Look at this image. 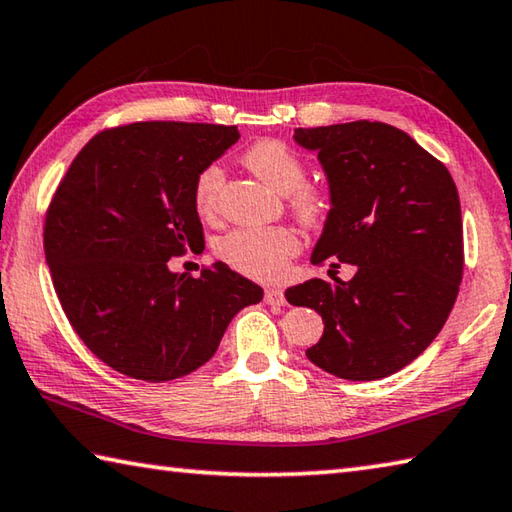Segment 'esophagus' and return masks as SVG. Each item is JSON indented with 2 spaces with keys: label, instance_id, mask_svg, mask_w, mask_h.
<instances>
[{
  "label": "esophagus",
  "instance_id": "34e87169",
  "mask_svg": "<svg viewBox=\"0 0 512 512\" xmlns=\"http://www.w3.org/2000/svg\"><path fill=\"white\" fill-rule=\"evenodd\" d=\"M264 302L271 304V306H284L286 304L284 291H280V288H266V291H264Z\"/></svg>",
  "mask_w": 512,
  "mask_h": 512
}]
</instances>
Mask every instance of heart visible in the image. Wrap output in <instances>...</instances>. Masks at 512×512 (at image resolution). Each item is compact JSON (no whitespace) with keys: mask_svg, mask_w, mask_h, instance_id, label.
<instances>
[{"mask_svg":"<svg viewBox=\"0 0 512 512\" xmlns=\"http://www.w3.org/2000/svg\"><path fill=\"white\" fill-rule=\"evenodd\" d=\"M244 163L268 188L288 194L291 210L302 224H320L329 208V197L320 185L306 181V163L291 145L275 138H264L244 152ZM224 185V170L219 163L201 167L192 185V201L201 217L217 210L219 192ZM300 239L286 226H244L230 230L219 239L217 255L241 275L262 282H277L286 275L288 259L297 255Z\"/></svg>","mask_w":512,"mask_h":512,"instance_id":"b5f03b06","label":"heart"}]
</instances>
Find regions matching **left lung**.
<instances>
[{"instance_id":"8db88e82","label":"left lung","mask_w":512,"mask_h":512,"mask_svg":"<svg viewBox=\"0 0 512 512\" xmlns=\"http://www.w3.org/2000/svg\"><path fill=\"white\" fill-rule=\"evenodd\" d=\"M318 154L331 210L311 253L356 266L338 277L286 288L293 306L322 315L324 333L306 358L345 380L396 374L430 347L454 306L463 275L459 192L441 161L385 123L295 129Z\"/></svg>"}]
</instances>
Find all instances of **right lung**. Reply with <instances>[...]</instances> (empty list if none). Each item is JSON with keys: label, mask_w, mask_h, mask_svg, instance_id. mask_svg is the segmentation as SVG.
Returning a JSON list of instances; mask_svg holds the SVG:
<instances>
[{"label": "right lung", "mask_w": 512, "mask_h": 512, "mask_svg": "<svg viewBox=\"0 0 512 512\" xmlns=\"http://www.w3.org/2000/svg\"><path fill=\"white\" fill-rule=\"evenodd\" d=\"M239 141L235 125L132 123L82 147L44 221V255L64 313L96 356L165 383L215 356L230 320L262 286L224 262L199 277L170 259L203 246L192 201L201 167Z\"/></svg>", "instance_id": "obj_1"}]
</instances>
